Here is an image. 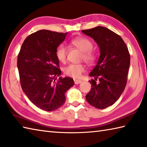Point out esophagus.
Returning <instances> with one entry per match:
<instances>
[{"mask_svg":"<svg viewBox=\"0 0 147 147\" xmlns=\"http://www.w3.org/2000/svg\"><path fill=\"white\" fill-rule=\"evenodd\" d=\"M74 83H75L76 85H77V84H80V83H82V80L74 79Z\"/></svg>","mask_w":147,"mask_h":147,"instance_id":"obj_1","label":"esophagus"}]
</instances>
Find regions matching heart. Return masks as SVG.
<instances>
[{
	"label": "heart",
	"mask_w": 147,
	"mask_h": 147,
	"mask_svg": "<svg viewBox=\"0 0 147 147\" xmlns=\"http://www.w3.org/2000/svg\"><path fill=\"white\" fill-rule=\"evenodd\" d=\"M71 45L74 47L82 52L81 59L88 64L94 63L96 59V54L93 51V43L90 39L85 37H78L71 40ZM67 56V50L64 46L59 47L56 51V57L59 61L64 62ZM85 70V66L82 64H71L64 68V73L66 76L75 78H79Z\"/></svg>",
	"instance_id": "1"
}]
</instances>
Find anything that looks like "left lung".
<instances>
[{"label": "left lung", "instance_id": "1", "mask_svg": "<svg viewBox=\"0 0 147 147\" xmlns=\"http://www.w3.org/2000/svg\"><path fill=\"white\" fill-rule=\"evenodd\" d=\"M82 32L93 38L100 52L96 65L89 74L94 80L89 81L92 88L86 99L93 107L105 109L114 104L125 88L129 53L121 37L107 28L96 26Z\"/></svg>", "mask_w": 147, "mask_h": 147}]
</instances>
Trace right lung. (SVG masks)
Returning <instances> with one entry per match:
<instances>
[{"instance_id": "1", "label": "right lung", "mask_w": 147, "mask_h": 147, "mask_svg": "<svg viewBox=\"0 0 147 147\" xmlns=\"http://www.w3.org/2000/svg\"><path fill=\"white\" fill-rule=\"evenodd\" d=\"M67 33L42 30L24 40L18 55V68L23 91L37 107L57 110L65 103V93L74 80L61 78L56 51Z\"/></svg>"}]
</instances>
